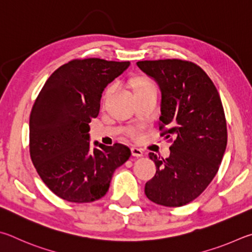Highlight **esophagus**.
<instances>
[{"instance_id": "obj_1", "label": "esophagus", "mask_w": 252, "mask_h": 252, "mask_svg": "<svg viewBox=\"0 0 252 252\" xmlns=\"http://www.w3.org/2000/svg\"><path fill=\"white\" fill-rule=\"evenodd\" d=\"M131 155H133L134 157H143L144 153L140 148L133 147V148H131Z\"/></svg>"}]
</instances>
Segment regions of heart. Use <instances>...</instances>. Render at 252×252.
Returning a JSON list of instances; mask_svg holds the SVG:
<instances>
[{"label": "heart", "mask_w": 252, "mask_h": 252, "mask_svg": "<svg viewBox=\"0 0 252 252\" xmlns=\"http://www.w3.org/2000/svg\"><path fill=\"white\" fill-rule=\"evenodd\" d=\"M147 85H152V83H149L148 81H138L137 83H136V86H135V90H137V88H140V87H144V86H147ZM129 135L133 136V137H136L138 134V131L136 128H131L129 129Z\"/></svg>", "instance_id": "b5f03b06"}]
</instances>
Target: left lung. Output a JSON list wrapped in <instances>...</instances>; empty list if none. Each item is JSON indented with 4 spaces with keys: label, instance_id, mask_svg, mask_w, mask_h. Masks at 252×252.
I'll list each match as a JSON object with an SVG mask.
<instances>
[{
    "label": "left lung",
    "instance_id": "left-lung-1",
    "mask_svg": "<svg viewBox=\"0 0 252 252\" xmlns=\"http://www.w3.org/2000/svg\"><path fill=\"white\" fill-rule=\"evenodd\" d=\"M161 92L160 134L174 136L168 158L149 153L156 174L145 185L149 200L166 207L192 201L217 174L227 146L221 99L205 70L182 60L140 61Z\"/></svg>",
    "mask_w": 252,
    "mask_h": 252
}]
</instances>
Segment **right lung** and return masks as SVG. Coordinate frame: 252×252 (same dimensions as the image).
Segmentation results:
<instances>
[{
  "instance_id": "right-lung-1",
  "label": "right lung",
  "mask_w": 252,
  "mask_h": 252,
  "mask_svg": "<svg viewBox=\"0 0 252 252\" xmlns=\"http://www.w3.org/2000/svg\"><path fill=\"white\" fill-rule=\"evenodd\" d=\"M129 62L73 60L53 73L30 116V155L44 184L70 202H92L109 188L114 171L128 160L123 144H90V123L99 113L105 87Z\"/></svg>"
}]
</instances>
